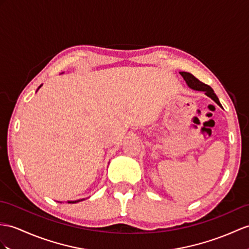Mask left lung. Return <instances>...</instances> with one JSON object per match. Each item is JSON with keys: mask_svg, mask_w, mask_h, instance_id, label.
Here are the masks:
<instances>
[{"mask_svg": "<svg viewBox=\"0 0 249 249\" xmlns=\"http://www.w3.org/2000/svg\"><path fill=\"white\" fill-rule=\"evenodd\" d=\"M179 74L183 76V78L185 79L186 83L189 86L191 89H196V90H202V92H205V94L207 95L208 97H210V98L212 100H214L217 105H219L220 107L221 104L219 101V98H217L216 95L214 94L213 89H212L209 86H207V84L203 83L202 81H199L197 78H196L195 76H193L192 74H190V72H187V71H179Z\"/></svg>", "mask_w": 249, "mask_h": 249, "instance_id": "8db88e82", "label": "left lung"}]
</instances>
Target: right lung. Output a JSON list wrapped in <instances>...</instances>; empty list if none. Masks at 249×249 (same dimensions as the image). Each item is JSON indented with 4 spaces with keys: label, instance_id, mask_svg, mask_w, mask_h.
<instances>
[{
    "label": "right lung",
    "instance_id": "right-lung-1",
    "mask_svg": "<svg viewBox=\"0 0 249 249\" xmlns=\"http://www.w3.org/2000/svg\"><path fill=\"white\" fill-rule=\"evenodd\" d=\"M80 201H82V199H78V201H71V202H69L70 204H74V203H78V202H80Z\"/></svg>",
    "mask_w": 249,
    "mask_h": 249
}]
</instances>
